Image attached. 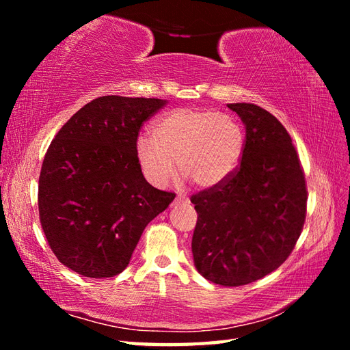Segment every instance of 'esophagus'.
<instances>
[{
  "label": "esophagus",
  "instance_id": "esophagus-1",
  "mask_svg": "<svg viewBox=\"0 0 350 350\" xmlns=\"http://www.w3.org/2000/svg\"><path fill=\"white\" fill-rule=\"evenodd\" d=\"M189 202V198L188 197H185V196H182V194H179L176 197V200H174V203H188Z\"/></svg>",
  "mask_w": 350,
  "mask_h": 350
}]
</instances>
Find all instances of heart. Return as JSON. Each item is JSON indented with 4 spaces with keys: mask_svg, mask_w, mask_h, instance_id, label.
Segmentation results:
<instances>
[{
    "mask_svg": "<svg viewBox=\"0 0 350 350\" xmlns=\"http://www.w3.org/2000/svg\"><path fill=\"white\" fill-rule=\"evenodd\" d=\"M247 147L242 124L212 109L180 108L162 116L152 137L137 139L138 165L146 179L165 187L177 168L185 179L209 189L224 183L239 168Z\"/></svg>",
    "mask_w": 350,
    "mask_h": 350,
    "instance_id": "b5f03b06",
    "label": "heart"
}]
</instances>
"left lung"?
I'll use <instances>...</instances> for the list:
<instances>
[{
    "label": "left lung",
    "mask_w": 350,
    "mask_h": 350,
    "mask_svg": "<svg viewBox=\"0 0 350 350\" xmlns=\"http://www.w3.org/2000/svg\"><path fill=\"white\" fill-rule=\"evenodd\" d=\"M227 107L245 124L247 147L232 177L191 197L192 256L206 280L237 287L286 262L306 221L307 187L284 126L254 103Z\"/></svg>",
    "instance_id": "8db88e82"
}]
</instances>
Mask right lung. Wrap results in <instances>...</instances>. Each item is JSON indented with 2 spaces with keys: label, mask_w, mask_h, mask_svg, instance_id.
<instances>
[{
  "label": "right lung",
  "mask_w": 350,
  "mask_h": 350,
  "mask_svg": "<svg viewBox=\"0 0 350 350\" xmlns=\"http://www.w3.org/2000/svg\"><path fill=\"white\" fill-rule=\"evenodd\" d=\"M167 103L102 96L52 139L40 171L39 215L66 267L88 278L120 273L146 226L174 200L144 179L135 153L141 126Z\"/></svg>",
  "instance_id": "add662e5"
}]
</instances>
